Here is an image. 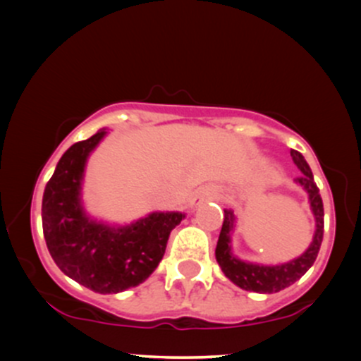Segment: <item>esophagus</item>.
<instances>
[{
  "mask_svg": "<svg viewBox=\"0 0 361 361\" xmlns=\"http://www.w3.org/2000/svg\"><path fill=\"white\" fill-rule=\"evenodd\" d=\"M215 195H217V190H215L214 186H202V188H198L193 195L192 207H198L204 204V202L212 200V198H215Z\"/></svg>",
  "mask_w": 361,
  "mask_h": 361,
  "instance_id": "obj_1",
  "label": "esophagus"
}]
</instances>
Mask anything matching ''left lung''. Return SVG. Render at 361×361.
Returning <instances> with one entry per match:
<instances>
[{"instance_id": "obj_1", "label": "left lung", "mask_w": 361, "mask_h": 361, "mask_svg": "<svg viewBox=\"0 0 361 361\" xmlns=\"http://www.w3.org/2000/svg\"><path fill=\"white\" fill-rule=\"evenodd\" d=\"M293 163L300 169L302 175L295 178V183L302 186L309 195L310 210H312L314 219H316V233H314L310 246L297 256L295 259L287 261L281 264H258L247 263L235 258L233 255V246H231V234L235 227V215L233 210H224V224L221 234H219L217 247H215V258H217L219 267L222 268L224 275L233 283L241 287L243 290H250L256 293H275L280 290L290 287L295 283L300 276L305 275L317 258L319 247L322 243V234H324V207H322V198L319 188L314 181L312 171H310L307 161L295 149H290Z\"/></svg>"}]
</instances>
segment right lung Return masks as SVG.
<instances>
[{
    "instance_id": "obj_1",
    "label": "right lung",
    "mask_w": 361,
    "mask_h": 361,
    "mask_svg": "<svg viewBox=\"0 0 361 361\" xmlns=\"http://www.w3.org/2000/svg\"><path fill=\"white\" fill-rule=\"evenodd\" d=\"M105 128L62 154L42 198V227L52 259L69 279L98 293L137 287L156 270L181 212H152L128 226H109L86 215L81 185L88 156Z\"/></svg>"
}]
</instances>
